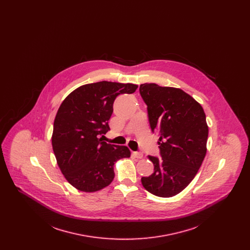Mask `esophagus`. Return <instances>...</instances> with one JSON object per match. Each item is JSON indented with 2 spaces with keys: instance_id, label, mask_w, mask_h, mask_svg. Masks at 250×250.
I'll return each mask as SVG.
<instances>
[{
  "instance_id": "esophagus-1",
  "label": "esophagus",
  "mask_w": 250,
  "mask_h": 250,
  "mask_svg": "<svg viewBox=\"0 0 250 250\" xmlns=\"http://www.w3.org/2000/svg\"><path fill=\"white\" fill-rule=\"evenodd\" d=\"M133 155H134L136 158H138V159H142L143 157V153H141V152H134Z\"/></svg>"
}]
</instances>
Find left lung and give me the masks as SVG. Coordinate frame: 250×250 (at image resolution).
Instances as JSON below:
<instances>
[{"label":"left lung","instance_id":"8db88e82","mask_svg":"<svg viewBox=\"0 0 250 250\" xmlns=\"http://www.w3.org/2000/svg\"><path fill=\"white\" fill-rule=\"evenodd\" d=\"M147 105L152 132L158 134L162 158L148 155L155 166L143 188L153 195L169 198L184 190L196 176L207 151L208 125L201 104L174 87L155 83L140 86Z\"/></svg>","mask_w":250,"mask_h":250}]
</instances>
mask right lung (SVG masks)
Returning a JSON list of instances; mask_svg holds the SVG:
<instances>
[{
	"mask_svg": "<svg viewBox=\"0 0 250 250\" xmlns=\"http://www.w3.org/2000/svg\"><path fill=\"white\" fill-rule=\"evenodd\" d=\"M138 85L99 82L85 84L65 97L53 124L51 144L62 173L78 190H101L114 179V163L130 157L126 146L103 142L113 102L133 94Z\"/></svg>",
	"mask_w": 250,
	"mask_h": 250,
	"instance_id": "right-lung-1",
	"label": "right lung"
}]
</instances>
